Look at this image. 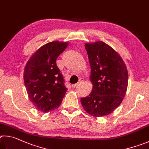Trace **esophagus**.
<instances>
[{
	"label": "esophagus",
	"instance_id": "obj_1",
	"mask_svg": "<svg viewBox=\"0 0 149 149\" xmlns=\"http://www.w3.org/2000/svg\"><path fill=\"white\" fill-rule=\"evenodd\" d=\"M83 81H84V79H83V78H80V80H79V82L77 83V84H75L72 85V87H73V88H75V87L77 86H79V85H80V84H82V83L83 82Z\"/></svg>",
	"mask_w": 149,
	"mask_h": 149
}]
</instances>
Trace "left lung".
I'll use <instances>...</instances> for the list:
<instances>
[{"label": "left lung", "instance_id": "obj_1", "mask_svg": "<svg viewBox=\"0 0 149 149\" xmlns=\"http://www.w3.org/2000/svg\"><path fill=\"white\" fill-rule=\"evenodd\" d=\"M91 67L93 89L80 99L84 110L93 116L109 115L126 95L128 72L117 52L103 42L85 44Z\"/></svg>", "mask_w": 149, "mask_h": 149}]
</instances>
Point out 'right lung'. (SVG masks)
Masks as SVG:
<instances>
[{
	"instance_id": "obj_1",
	"label": "right lung",
	"mask_w": 149,
	"mask_h": 149,
	"mask_svg": "<svg viewBox=\"0 0 149 149\" xmlns=\"http://www.w3.org/2000/svg\"><path fill=\"white\" fill-rule=\"evenodd\" d=\"M68 46L54 41L40 47L27 61L24 83L29 97L38 111L47 113L59 107L67 88L56 59Z\"/></svg>"
}]
</instances>
